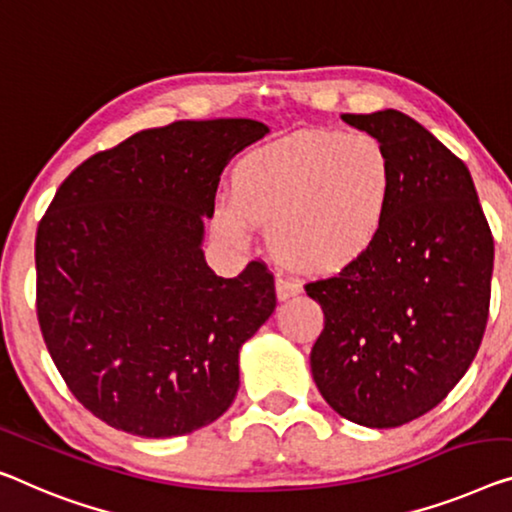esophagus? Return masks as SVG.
<instances>
[{
	"instance_id": "esophagus-1",
	"label": "esophagus",
	"mask_w": 512,
	"mask_h": 512,
	"mask_svg": "<svg viewBox=\"0 0 512 512\" xmlns=\"http://www.w3.org/2000/svg\"><path fill=\"white\" fill-rule=\"evenodd\" d=\"M276 292H278V299L280 301H287V299H292V296H296V294H301V285L299 282H294L292 278H287V276H276Z\"/></svg>"
}]
</instances>
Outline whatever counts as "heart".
Returning <instances> with one entry per match:
<instances>
[{
	"label": "heart",
	"instance_id": "obj_1",
	"mask_svg": "<svg viewBox=\"0 0 512 512\" xmlns=\"http://www.w3.org/2000/svg\"><path fill=\"white\" fill-rule=\"evenodd\" d=\"M395 183L393 158L375 135L308 128L243 156L213 220L236 243L250 239L253 223L271 225L282 262L326 276L372 253Z\"/></svg>",
	"mask_w": 512,
	"mask_h": 512
}]
</instances>
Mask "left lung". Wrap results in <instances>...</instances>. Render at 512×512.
<instances>
[{
  "mask_svg": "<svg viewBox=\"0 0 512 512\" xmlns=\"http://www.w3.org/2000/svg\"><path fill=\"white\" fill-rule=\"evenodd\" d=\"M395 163L391 213L372 253L305 282L324 310L310 352L324 400L365 427L427 414L464 377L490 315L494 239L467 165L398 110L342 114Z\"/></svg>",
  "mask_w": 512,
  "mask_h": 512,
  "instance_id": "obj_1",
  "label": "left lung"
}]
</instances>
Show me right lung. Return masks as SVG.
<instances>
[{
	"label": "right lung",
	"instance_id": "1",
	"mask_svg": "<svg viewBox=\"0 0 512 512\" xmlns=\"http://www.w3.org/2000/svg\"><path fill=\"white\" fill-rule=\"evenodd\" d=\"M269 128L174 121L75 167L36 230V315L82 407L114 430L179 437L239 391V349L276 310L262 259L218 278L202 255L225 165Z\"/></svg>",
	"mask_w": 512,
	"mask_h": 512
}]
</instances>
